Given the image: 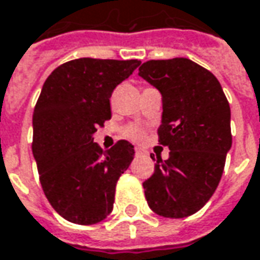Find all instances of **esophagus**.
<instances>
[{"label":"esophagus","mask_w":260,"mask_h":260,"mask_svg":"<svg viewBox=\"0 0 260 260\" xmlns=\"http://www.w3.org/2000/svg\"><path fill=\"white\" fill-rule=\"evenodd\" d=\"M136 154H137V156H146L147 151L144 150V149H142V147H137V149H136Z\"/></svg>","instance_id":"obj_1"}]
</instances>
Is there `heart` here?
<instances>
[{"instance_id":"obj_1","label":"heart","mask_w":260,"mask_h":260,"mask_svg":"<svg viewBox=\"0 0 260 260\" xmlns=\"http://www.w3.org/2000/svg\"><path fill=\"white\" fill-rule=\"evenodd\" d=\"M128 136L132 137V139H136V140H139V139H142L143 137V133L142 130H139V128H136V127H133V128H130L128 130Z\"/></svg>"}]
</instances>
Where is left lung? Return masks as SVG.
Returning <instances> with one entry per match:
<instances>
[{"mask_svg": "<svg viewBox=\"0 0 260 260\" xmlns=\"http://www.w3.org/2000/svg\"><path fill=\"white\" fill-rule=\"evenodd\" d=\"M139 76L161 94L158 142L170 150L143 183L146 200L158 216L187 217L220 182L232 147L229 103L217 78L189 58L143 62Z\"/></svg>", "mask_w": 260, "mask_h": 260, "instance_id": "1", "label": "left lung"}]
</instances>
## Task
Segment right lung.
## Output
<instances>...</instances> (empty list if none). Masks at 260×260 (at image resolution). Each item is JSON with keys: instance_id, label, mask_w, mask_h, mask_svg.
<instances>
[{"instance_id": "right-lung-1", "label": "right lung", "mask_w": 260, "mask_h": 260, "mask_svg": "<svg viewBox=\"0 0 260 260\" xmlns=\"http://www.w3.org/2000/svg\"><path fill=\"white\" fill-rule=\"evenodd\" d=\"M139 66V60L77 58L57 67L43 85L32 114V154L45 198L71 223H99L113 210L134 146L120 140L103 150L93 134L111 117L113 90Z\"/></svg>"}]
</instances>
